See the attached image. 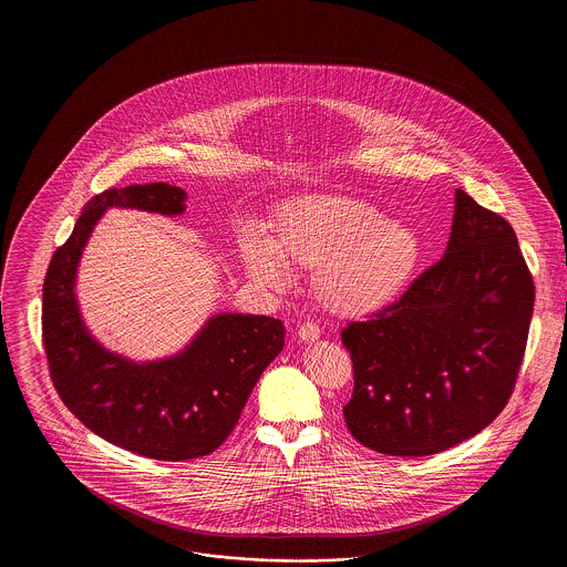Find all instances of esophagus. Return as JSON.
I'll return each mask as SVG.
<instances>
[{"mask_svg": "<svg viewBox=\"0 0 567 567\" xmlns=\"http://www.w3.org/2000/svg\"><path fill=\"white\" fill-rule=\"evenodd\" d=\"M297 338L301 342H315L321 338V327L312 321H306L297 327Z\"/></svg>", "mask_w": 567, "mask_h": 567, "instance_id": "1", "label": "esophagus"}]
</instances>
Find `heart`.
Wrapping results in <instances>:
<instances>
[{
  "label": "heart",
  "mask_w": 567,
  "mask_h": 567,
  "mask_svg": "<svg viewBox=\"0 0 567 567\" xmlns=\"http://www.w3.org/2000/svg\"><path fill=\"white\" fill-rule=\"evenodd\" d=\"M423 255L419 234L344 195H310L289 204L271 227L270 244H244L248 271L285 282V266L315 271L312 287L336 315L377 312L400 296Z\"/></svg>",
  "instance_id": "heart-1"
}]
</instances>
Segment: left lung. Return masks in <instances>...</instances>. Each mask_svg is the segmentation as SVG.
Listing matches in <instances>:
<instances>
[{"label":"left lung","instance_id":"8db88e82","mask_svg":"<svg viewBox=\"0 0 567 567\" xmlns=\"http://www.w3.org/2000/svg\"><path fill=\"white\" fill-rule=\"evenodd\" d=\"M534 299L511 223L457 189L444 257L398 301L342 329L352 437L382 455L425 457L483 432L513 395Z\"/></svg>","mask_w":567,"mask_h":567}]
</instances>
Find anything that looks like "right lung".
Wrapping results in <instances>:
<instances>
[{
  "label": "right lung",
  "instance_id": "right-lung-1",
  "mask_svg": "<svg viewBox=\"0 0 567 567\" xmlns=\"http://www.w3.org/2000/svg\"><path fill=\"white\" fill-rule=\"evenodd\" d=\"M110 206L181 215L185 190L167 183L109 189L86 202L72 236L54 250L42 289V342L61 402L84 427L125 451L187 461L234 432L264 370L282 351L285 324L271 317L216 315L169 359L134 363L100 347L74 296L82 248Z\"/></svg>",
  "mask_w": 567,
  "mask_h": 567
}]
</instances>
